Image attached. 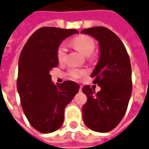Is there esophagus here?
<instances>
[{
  "label": "esophagus",
  "instance_id": "esophagus-1",
  "mask_svg": "<svg viewBox=\"0 0 149 149\" xmlns=\"http://www.w3.org/2000/svg\"><path fill=\"white\" fill-rule=\"evenodd\" d=\"M79 90H80V91H82V86H80V89Z\"/></svg>",
  "mask_w": 149,
  "mask_h": 149
}]
</instances>
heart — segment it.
<instances>
[{
	"label": "heart",
	"instance_id": "b5f03b06",
	"mask_svg": "<svg viewBox=\"0 0 149 149\" xmlns=\"http://www.w3.org/2000/svg\"><path fill=\"white\" fill-rule=\"evenodd\" d=\"M72 44L80 52H82L85 56H91L95 51V44L94 40L88 35H79L72 41ZM57 58L59 62H65L67 58V49L65 44H61L57 49ZM69 76L73 79H78L85 74V71L82 69H71L69 71Z\"/></svg>",
	"mask_w": 149,
	"mask_h": 149
}]
</instances>
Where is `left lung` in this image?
<instances>
[{"label": "left lung", "instance_id": "obj_1", "mask_svg": "<svg viewBox=\"0 0 149 149\" xmlns=\"http://www.w3.org/2000/svg\"><path fill=\"white\" fill-rule=\"evenodd\" d=\"M100 44V57L91 77L101 90L95 93L89 85L82 91L88 100L83 106V120L92 130L107 133L116 127L127 110L132 93V70L124 44L113 31L104 27L84 29Z\"/></svg>", "mask_w": 149, "mask_h": 149}]
</instances>
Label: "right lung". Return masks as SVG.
Returning <instances> with one entry per match:
<instances>
[{
	"label": "right lung",
	"mask_w": 149,
	"mask_h": 149,
	"mask_svg": "<svg viewBox=\"0 0 149 149\" xmlns=\"http://www.w3.org/2000/svg\"><path fill=\"white\" fill-rule=\"evenodd\" d=\"M74 29L41 27L33 33L19 58L17 91L30 124L42 133L58 130L65 108L79 91V84L66 80L55 85L49 71L58 65L57 49Z\"/></svg>",
	"instance_id": "add662e5"
}]
</instances>
